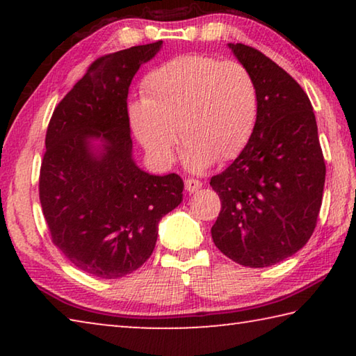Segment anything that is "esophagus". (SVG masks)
I'll return each instance as SVG.
<instances>
[{"instance_id": "obj_1", "label": "esophagus", "mask_w": 356, "mask_h": 356, "mask_svg": "<svg viewBox=\"0 0 356 356\" xmlns=\"http://www.w3.org/2000/svg\"><path fill=\"white\" fill-rule=\"evenodd\" d=\"M202 186V182L196 179H186L185 180V190L188 193H196Z\"/></svg>"}]
</instances>
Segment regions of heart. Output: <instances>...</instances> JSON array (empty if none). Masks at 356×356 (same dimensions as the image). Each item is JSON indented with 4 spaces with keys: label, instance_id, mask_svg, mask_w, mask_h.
<instances>
[{
    "label": "heart",
    "instance_id": "heart-1",
    "mask_svg": "<svg viewBox=\"0 0 356 356\" xmlns=\"http://www.w3.org/2000/svg\"><path fill=\"white\" fill-rule=\"evenodd\" d=\"M143 100L130 105V124L146 152L159 165L174 160L177 130L184 165L202 171L212 161L232 160L252 135L257 88L237 61L184 55L150 70L141 84Z\"/></svg>",
    "mask_w": 356,
    "mask_h": 356
}]
</instances>
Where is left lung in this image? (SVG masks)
I'll return each instance as SVG.
<instances>
[{
  "instance_id": "8db88e82",
  "label": "left lung",
  "mask_w": 356,
  "mask_h": 356,
  "mask_svg": "<svg viewBox=\"0 0 356 356\" xmlns=\"http://www.w3.org/2000/svg\"><path fill=\"white\" fill-rule=\"evenodd\" d=\"M227 47L254 78L259 102L248 144L210 179L221 200L212 238L234 262L262 268L308 243L322 206L325 161L314 111L300 84L256 48Z\"/></svg>"
}]
</instances>
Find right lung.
<instances>
[{"instance_id":"add662e5","label":"right lung","mask_w":356,"mask_h":356,"mask_svg":"<svg viewBox=\"0 0 356 356\" xmlns=\"http://www.w3.org/2000/svg\"><path fill=\"white\" fill-rule=\"evenodd\" d=\"M161 45L94 61L47 129L39 196L51 240L70 264L99 278L140 268L155 248L160 220L182 202L184 180L143 171L130 136V83Z\"/></svg>"}]
</instances>
